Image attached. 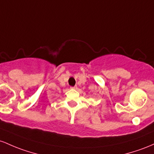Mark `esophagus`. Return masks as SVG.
I'll list each match as a JSON object with an SVG mask.
<instances>
[{
	"mask_svg": "<svg viewBox=\"0 0 154 154\" xmlns=\"http://www.w3.org/2000/svg\"><path fill=\"white\" fill-rule=\"evenodd\" d=\"M77 86H71V89H76Z\"/></svg>",
	"mask_w": 154,
	"mask_h": 154,
	"instance_id": "esophagus-1",
	"label": "esophagus"
}]
</instances>
